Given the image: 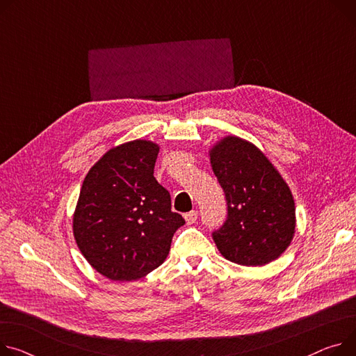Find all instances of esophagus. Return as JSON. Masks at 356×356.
<instances>
[{
	"label": "esophagus",
	"mask_w": 356,
	"mask_h": 356,
	"mask_svg": "<svg viewBox=\"0 0 356 356\" xmlns=\"http://www.w3.org/2000/svg\"><path fill=\"white\" fill-rule=\"evenodd\" d=\"M184 218H185L186 224H188V225H191V224H194V222L198 220V212H197V211L186 212V213L184 215Z\"/></svg>",
	"instance_id": "obj_1"
}]
</instances>
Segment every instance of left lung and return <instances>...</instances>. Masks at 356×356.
<instances>
[{"label": "left lung", "instance_id": "left-lung-1", "mask_svg": "<svg viewBox=\"0 0 356 356\" xmlns=\"http://www.w3.org/2000/svg\"><path fill=\"white\" fill-rule=\"evenodd\" d=\"M208 155L228 205L225 224L212 234L218 251L245 266L275 261L291 245L296 227L288 184L257 145L239 136H224Z\"/></svg>", "mask_w": 356, "mask_h": 356}]
</instances>
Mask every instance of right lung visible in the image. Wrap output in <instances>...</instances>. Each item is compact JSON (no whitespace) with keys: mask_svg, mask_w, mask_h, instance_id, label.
<instances>
[{"mask_svg":"<svg viewBox=\"0 0 356 356\" xmlns=\"http://www.w3.org/2000/svg\"><path fill=\"white\" fill-rule=\"evenodd\" d=\"M159 145L134 140L108 149L88 171L72 215L81 254L111 281H135L167 259L185 224L154 177Z\"/></svg>","mask_w":356,"mask_h":356,"instance_id":"obj_1","label":"right lung"}]
</instances>
